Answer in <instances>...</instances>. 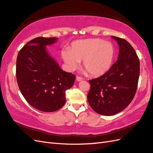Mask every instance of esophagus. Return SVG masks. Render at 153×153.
<instances>
[{"instance_id": "34e87169", "label": "esophagus", "mask_w": 153, "mask_h": 153, "mask_svg": "<svg viewBox=\"0 0 153 153\" xmlns=\"http://www.w3.org/2000/svg\"><path fill=\"white\" fill-rule=\"evenodd\" d=\"M82 80H83V78H82L81 76H76V80L80 82V81H82Z\"/></svg>"}]
</instances>
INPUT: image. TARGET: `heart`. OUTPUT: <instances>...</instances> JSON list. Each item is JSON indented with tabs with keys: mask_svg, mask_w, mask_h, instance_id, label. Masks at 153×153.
<instances>
[{
	"mask_svg": "<svg viewBox=\"0 0 153 153\" xmlns=\"http://www.w3.org/2000/svg\"><path fill=\"white\" fill-rule=\"evenodd\" d=\"M113 44L99 39L79 40L71 50L64 49L62 56L70 70H75L83 60V66L92 76H101L109 71L114 58Z\"/></svg>",
	"mask_w": 153,
	"mask_h": 153,
	"instance_id": "b5f03b06",
	"label": "heart"
}]
</instances>
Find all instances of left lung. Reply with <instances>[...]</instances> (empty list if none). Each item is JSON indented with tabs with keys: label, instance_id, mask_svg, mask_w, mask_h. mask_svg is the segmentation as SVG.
<instances>
[{
	"label": "left lung",
	"instance_id": "left-lung-1",
	"mask_svg": "<svg viewBox=\"0 0 153 153\" xmlns=\"http://www.w3.org/2000/svg\"><path fill=\"white\" fill-rule=\"evenodd\" d=\"M117 41L119 55L109 71L89 80L88 100L96 113L111 116L123 111L133 100L140 76V60L134 48L123 39Z\"/></svg>",
	"mask_w": 153,
	"mask_h": 153
}]
</instances>
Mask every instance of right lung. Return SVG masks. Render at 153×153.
Instances as JSON below:
<instances>
[{"mask_svg": "<svg viewBox=\"0 0 153 153\" xmlns=\"http://www.w3.org/2000/svg\"><path fill=\"white\" fill-rule=\"evenodd\" d=\"M55 37H37L19 51L16 64V76L19 89L34 108L53 112L65 102V91L71 88L75 75L62 71L49 55L46 45L56 42Z\"/></svg>", "mask_w": 153, "mask_h": 153, "instance_id": "right-lung-1", "label": "right lung"}]
</instances>
